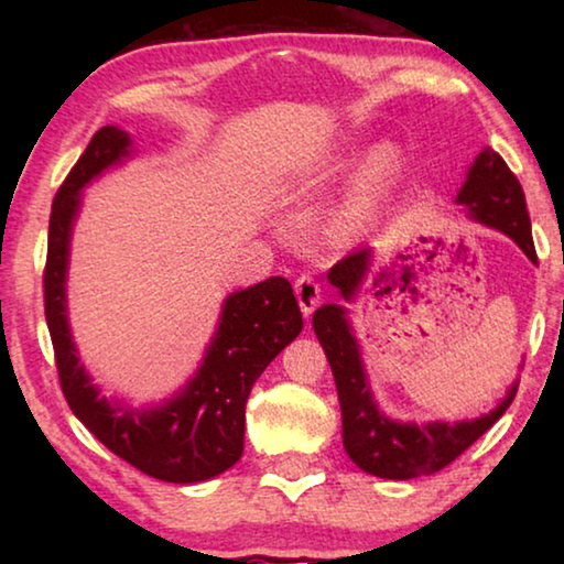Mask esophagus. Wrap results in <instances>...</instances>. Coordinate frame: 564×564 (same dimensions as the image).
Segmentation results:
<instances>
[{
  "label": "esophagus",
  "mask_w": 564,
  "mask_h": 564,
  "mask_svg": "<svg viewBox=\"0 0 564 564\" xmlns=\"http://www.w3.org/2000/svg\"><path fill=\"white\" fill-rule=\"evenodd\" d=\"M295 299H299L303 316H311V313L316 311L318 301H321V285H318V281H313L311 275H301V279L295 281Z\"/></svg>",
  "instance_id": "1"
}]
</instances>
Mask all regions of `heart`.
<instances>
[{"mask_svg":"<svg viewBox=\"0 0 564 564\" xmlns=\"http://www.w3.org/2000/svg\"><path fill=\"white\" fill-rule=\"evenodd\" d=\"M403 169V154L395 144H378L362 161L346 202L333 221V231L338 236L358 234L370 221V216L380 204V198L388 194V188L395 184Z\"/></svg>","mask_w":564,"mask_h":564,"instance_id":"1","label":"heart"}]
</instances>
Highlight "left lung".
Instances as JSON below:
<instances>
[{"mask_svg": "<svg viewBox=\"0 0 564 564\" xmlns=\"http://www.w3.org/2000/svg\"><path fill=\"white\" fill-rule=\"evenodd\" d=\"M455 202L475 221L510 236L522 248L524 256L532 263H538L522 186L498 151L482 149L477 154L470 171H467L463 188L457 191ZM370 259H373L370 246H362L328 271V281L336 285L346 301H352V295L366 281ZM313 330H316L321 346L326 350L333 378H336L346 453L360 470L386 477V480H410V477L443 470L457 455H463L477 437L498 423L500 415L510 408L514 393H518V383H514L498 408L475 420L425 425L398 423V420L380 413L373 393H370L360 348L346 318V308L336 303L321 305L313 313Z\"/></svg>", "mask_w": 564, "mask_h": 564, "instance_id": "8db88e82", "label": "left lung"}]
</instances>
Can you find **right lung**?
<instances>
[{
    "label": "right lung",
    "mask_w": 564,
    "mask_h": 564,
    "mask_svg": "<svg viewBox=\"0 0 564 564\" xmlns=\"http://www.w3.org/2000/svg\"><path fill=\"white\" fill-rule=\"evenodd\" d=\"M131 139L101 127L64 178L52 204L44 265V313L62 393L72 413L121 460L164 482H202L221 475L243 453L246 400L265 366L299 336L303 316L291 283L273 275L224 301L218 330L198 373L156 408H127L99 395L76 356L66 321V269L82 188L119 164Z\"/></svg>",
    "instance_id": "1"
}]
</instances>
